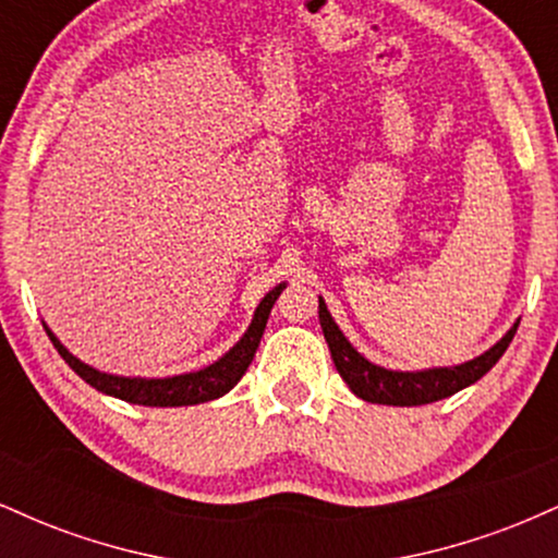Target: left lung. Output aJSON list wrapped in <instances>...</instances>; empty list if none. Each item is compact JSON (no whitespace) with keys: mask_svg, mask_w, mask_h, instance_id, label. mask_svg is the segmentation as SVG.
I'll list each match as a JSON object with an SVG mask.
<instances>
[{"mask_svg":"<svg viewBox=\"0 0 558 558\" xmlns=\"http://www.w3.org/2000/svg\"><path fill=\"white\" fill-rule=\"evenodd\" d=\"M319 325H323L332 364L341 373L345 386L351 388V393L360 396L362 401L388 403V407H422V403L448 399V396L472 386V383H477L480 377L488 373L493 364L501 360L517 328H520V323H514L501 341L490 345L485 354L464 364H457V367H430L417 369V373H401V369H386L380 364L364 360L360 351L349 343L341 328H338L336 319L330 317L323 296H319Z\"/></svg>","mask_w":558,"mask_h":558,"instance_id":"1","label":"left lung"}]
</instances>
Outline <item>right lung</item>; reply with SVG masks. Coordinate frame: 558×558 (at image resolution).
Instances as JSON below:
<instances>
[{
	"instance_id": "add662e5",
	"label": "right lung",
	"mask_w": 558,
	"mask_h": 558,
	"mask_svg": "<svg viewBox=\"0 0 558 558\" xmlns=\"http://www.w3.org/2000/svg\"><path fill=\"white\" fill-rule=\"evenodd\" d=\"M283 288L286 283L275 286L272 291L259 301L248 330L243 332L241 341L235 343L226 356H220V360L209 364V367H202L196 369V373H185V375L123 377V375L99 373V369L88 367L86 362H81L78 356L70 354L65 345L60 343V338H57L47 325H44V330H47L49 341L54 343V349L60 351L62 360L73 367V373H78L88 386L101 390V393L114 396V399L128 401V403H138V407H194V403L220 399V396H226L228 390L241 380L243 373L248 369V364H252L254 354H257L267 317H270L272 304L278 301Z\"/></svg>"
}]
</instances>
